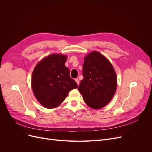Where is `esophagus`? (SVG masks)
Returning <instances> with one entry per match:
<instances>
[{
  "instance_id": "obj_1",
  "label": "esophagus",
  "mask_w": 152,
  "mask_h": 152,
  "mask_svg": "<svg viewBox=\"0 0 152 152\" xmlns=\"http://www.w3.org/2000/svg\"><path fill=\"white\" fill-rule=\"evenodd\" d=\"M75 82H77V84H78V85H79V79H75Z\"/></svg>"
}]
</instances>
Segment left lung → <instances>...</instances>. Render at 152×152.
<instances>
[{
    "mask_svg": "<svg viewBox=\"0 0 152 152\" xmlns=\"http://www.w3.org/2000/svg\"><path fill=\"white\" fill-rule=\"evenodd\" d=\"M84 79L79 86L84 102L92 108L105 107L117 89V75L113 66L103 55L93 51L87 54L83 64Z\"/></svg>",
    "mask_w": 152,
    "mask_h": 152,
    "instance_id": "8db88e82",
    "label": "left lung"
}]
</instances>
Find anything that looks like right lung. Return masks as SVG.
Here are the masks:
<instances>
[{"label": "right lung", "instance_id": "1", "mask_svg": "<svg viewBox=\"0 0 152 152\" xmlns=\"http://www.w3.org/2000/svg\"><path fill=\"white\" fill-rule=\"evenodd\" d=\"M65 55L53 54L42 59L32 73L31 87L39 102L47 108L57 107L66 98L69 91L77 88L65 65Z\"/></svg>", "mask_w": 152, "mask_h": 152}]
</instances>
